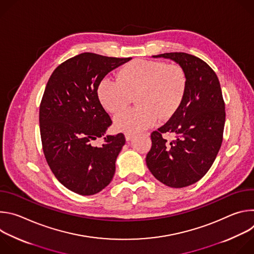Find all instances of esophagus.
I'll return each instance as SVG.
<instances>
[{
	"mask_svg": "<svg viewBox=\"0 0 254 254\" xmlns=\"http://www.w3.org/2000/svg\"><path fill=\"white\" fill-rule=\"evenodd\" d=\"M125 136H126L127 141H129V140L134 136V133H132V132H126V133H125Z\"/></svg>",
	"mask_w": 254,
	"mask_h": 254,
	"instance_id": "obj_1",
	"label": "esophagus"
}]
</instances>
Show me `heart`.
<instances>
[{
  "label": "heart",
  "instance_id": "obj_1",
  "mask_svg": "<svg viewBox=\"0 0 254 254\" xmlns=\"http://www.w3.org/2000/svg\"><path fill=\"white\" fill-rule=\"evenodd\" d=\"M187 86L184 70L175 64L134 60L121 69L118 79L104 77L97 95L107 112L118 114L135 96L138 105L115 119L117 129L135 132L155 126L160 119H170L183 100Z\"/></svg>",
  "mask_w": 254,
  "mask_h": 254
}]
</instances>
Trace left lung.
<instances>
[{
    "label": "left lung",
    "mask_w": 254,
    "mask_h": 254,
    "mask_svg": "<svg viewBox=\"0 0 254 254\" xmlns=\"http://www.w3.org/2000/svg\"><path fill=\"white\" fill-rule=\"evenodd\" d=\"M180 65L187 77L186 91L177 112L151 134L146 163L163 184L184 188L202 179L218 154L225 125V104L220 82L202 59L183 52L154 55ZM177 136L168 142L163 133Z\"/></svg>",
    "instance_id": "left-lung-1"
}]
</instances>
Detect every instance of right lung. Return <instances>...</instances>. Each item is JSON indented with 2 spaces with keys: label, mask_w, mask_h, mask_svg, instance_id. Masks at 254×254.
<instances>
[{
  "label": "right lung",
  "mask_w": 254,
  "mask_h": 254,
  "mask_svg": "<svg viewBox=\"0 0 254 254\" xmlns=\"http://www.w3.org/2000/svg\"><path fill=\"white\" fill-rule=\"evenodd\" d=\"M131 58L81 53L51 74L39 112L43 152L59 182L83 196L103 190L114 178L125 135L107 134L113 124L102 107L97 87L104 76ZM103 137L101 147L91 141Z\"/></svg>",
  "instance_id": "add662e5"
}]
</instances>
